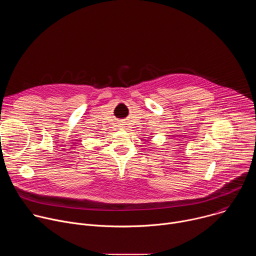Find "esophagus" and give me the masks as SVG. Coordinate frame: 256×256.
Listing matches in <instances>:
<instances>
[{
    "label": "esophagus",
    "instance_id": "1",
    "mask_svg": "<svg viewBox=\"0 0 256 256\" xmlns=\"http://www.w3.org/2000/svg\"><path fill=\"white\" fill-rule=\"evenodd\" d=\"M120 126H124V124H120Z\"/></svg>",
    "mask_w": 256,
    "mask_h": 256
}]
</instances>
